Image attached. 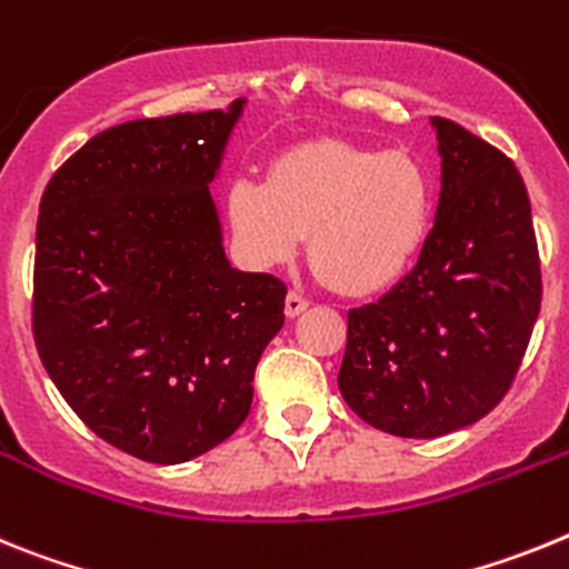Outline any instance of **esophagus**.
Returning a JSON list of instances; mask_svg holds the SVG:
<instances>
[{
    "label": "esophagus",
    "instance_id": "esophagus-1",
    "mask_svg": "<svg viewBox=\"0 0 569 569\" xmlns=\"http://www.w3.org/2000/svg\"><path fill=\"white\" fill-rule=\"evenodd\" d=\"M306 306H309V300H306L303 295L289 291V295H286V318H298L300 312H306Z\"/></svg>",
    "mask_w": 569,
    "mask_h": 569
}]
</instances>
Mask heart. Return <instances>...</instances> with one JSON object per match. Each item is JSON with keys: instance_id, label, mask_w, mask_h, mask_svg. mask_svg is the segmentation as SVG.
Masks as SVG:
<instances>
[{"instance_id": "heart-1", "label": "heart", "mask_w": 569, "mask_h": 569, "mask_svg": "<svg viewBox=\"0 0 569 569\" xmlns=\"http://www.w3.org/2000/svg\"><path fill=\"white\" fill-rule=\"evenodd\" d=\"M226 214L257 269L291 260L309 234L320 278L367 298L398 283L421 251L432 186L407 151L318 140L280 154L266 182H231Z\"/></svg>"}]
</instances>
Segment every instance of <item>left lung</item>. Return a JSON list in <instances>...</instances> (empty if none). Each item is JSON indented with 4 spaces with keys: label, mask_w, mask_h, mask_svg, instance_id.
I'll use <instances>...</instances> for the list:
<instances>
[{
    "label": "left lung",
    "mask_w": 569,
    "mask_h": 569,
    "mask_svg": "<svg viewBox=\"0 0 569 569\" xmlns=\"http://www.w3.org/2000/svg\"><path fill=\"white\" fill-rule=\"evenodd\" d=\"M441 200L415 269L349 309L338 387L358 418L438 438L498 407L541 309L530 197L510 157L432 117Z\"/></svg>",
    "instance_id": "obj_1"
}]
</instances>
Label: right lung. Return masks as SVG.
I'll return each mask as SVG.
<instances>
[{
  "label": "right lung",
  "instance_id": "1",
  "mask_svg": "<svg viewBox=\"0 0 569 569\" xmlns=\"http://www.w3.org/2000/svg\"><path fill=\"white\" fill-rule=\"evenodd\" d=\"M243 106L108 128L39 202L42 367L91 432L142 461L223 443L283 326V280L231 269L209 194Z\"/></svg>",
  "mask_w": 569,
  "mask_h": 569
}]
</instances>
